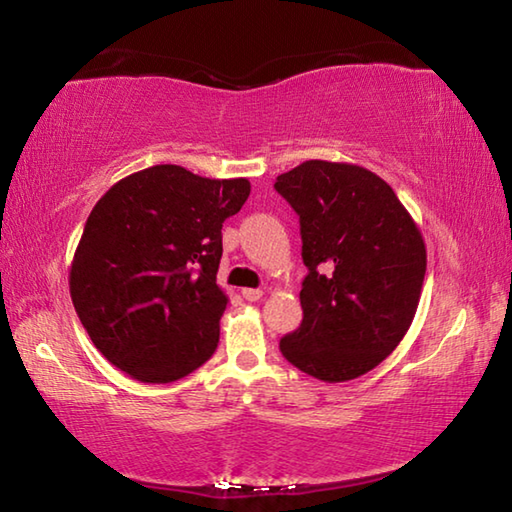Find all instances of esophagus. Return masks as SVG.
Segmentation results:
<instances>
[{
    "label": "esophagus",
    "instance_id": "34e87169",
    "mask_svg": "<svg viewBox=\"0 0 512 512\" xmlns=\"http://www.w3.org/2000/svg\"><path fill=\"white\" fill-rule=\"evenodd\" d=\"M241 296H244L248 302H255V300L262 298L264 293H262V289H244V291H241Z\"/></svg>",
    "mask_w": 512,
    "mask_h": 512
}]
</instances>
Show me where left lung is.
<instances>
[{"mask_svg": "<svg viewBox=\"0 0 512 512\" xmlns=\"http://www.w3.org/2000/svg\"><path fill=\"white\" fill-rule=\"evenodd\" d=\"M300 216L302 323L280 339L284 359L320 381L379 366L411 327L427 271L418 225L377 173L307 160L275 180Z\"/></svg>", "mask_w": 512, "mask_h": 512, "instance_id": "8db88e82", "label": "left lung"}]
</instances>
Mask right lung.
Segmentation results:
<instances>
[{"label":"right lung","mask_w":512,"mask_h":512,"mask_svg":"<svg viewBox=\"0 0 512 512\" xmlns=\"http://www.w3.org/2000/svg\"><path fill=\"white\" fill-rule=\"evenodd\" d=\"M248 194L246 178L155 164L99 198L74 253L69 293L112 366L144 384H169L212 357L228 305L216 284L221 228Z\"/></svg>","instance_id":"right-lung-1"}]
</instances>
